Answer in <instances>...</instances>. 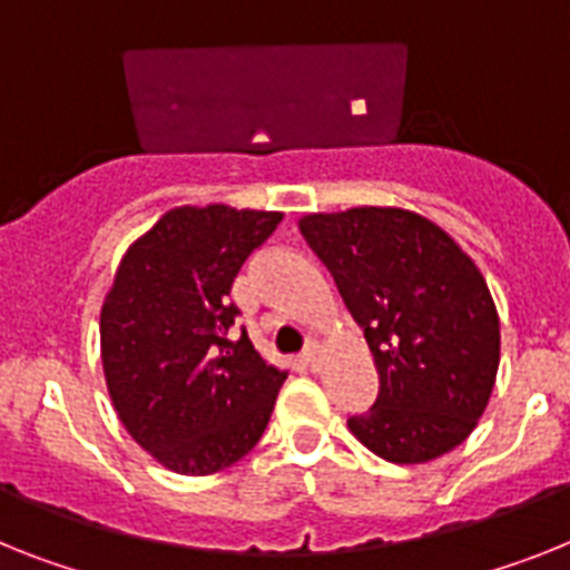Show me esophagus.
<instances>
[{"label":"esophagus","instance_id":"esophagus-1","mask_svg":"<svg viewBox=\"0 0 570 570\" xmlns=\"http://www.w3.org/2000/svg\"><path fill=\"white\" fill-rule=\"evenodd\" d=\"M301 362H304L309 371H315V365H318V344L309 342L307 347H304V353H301Z\"/></svg>","mask_w":570,"mask_h":570}]
</instances>
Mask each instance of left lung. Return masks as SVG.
Wrapping results in <instances>:
<instances>
[{
    "mask_svg": "<svg viewBox=\"0 0 570 570\" xmlns=\"http://www.w3.org/2000/svg\"><path fill=\"white\" fill-rule=\"evenodd\" d=\"M304 240L365 330L380 394L347 429L391 463L446 455L478 425L501 356L499 313L472 257L405 208L307 214Z\"/></svg>",
    "mask_w": 570,
    "mask_h": 570,
    "instance_id": "8db88e82",
    "label": "left lung"
}]
</instances>
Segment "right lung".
<instances>
[{"mask_svg":"<svg viewBox=\"0 0 570 570\" xmlns=\"http://www.w3.org/2000/svg\"><path fill=\"white\" fill-rule=\"evenodd\" d=\"M284 214L181 205L141 234L100 309V358L124 429L161 466L212 475L255 449L286 371L228 338L232 284Z\"/></svg>","mask_w":570,"mask_h":570,"instance_id":"add662e5","label":"right lung"}]
</instances>
